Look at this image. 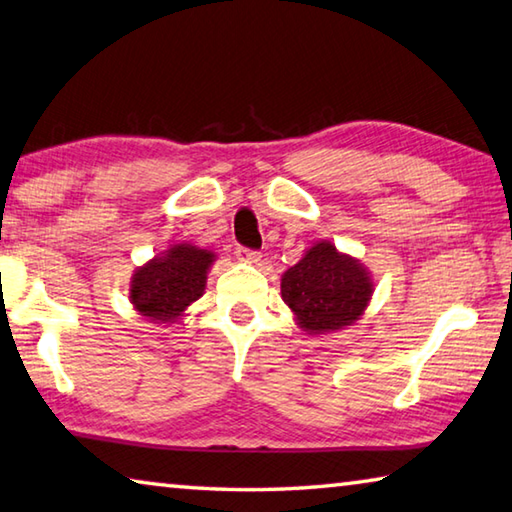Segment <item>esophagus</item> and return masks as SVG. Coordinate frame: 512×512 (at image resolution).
I'll use <instances>...</instances> for the list:
<instances>
[{"mask_svg": "<svg viewBox=\"0 0 512 512\" xmlns=\"http://www.w3.org/2000/svg\"><path fill=\"white\" fill-rule=\"evenodd\" d=\"M237 257L246 264H257L259 259H262V255H259L257 250H248V248H237Z\"/></svg>", "mask_w": 512, "mask_h": 512, "instance_id": "obj_1", "label": "esophagus"}]
</instances>
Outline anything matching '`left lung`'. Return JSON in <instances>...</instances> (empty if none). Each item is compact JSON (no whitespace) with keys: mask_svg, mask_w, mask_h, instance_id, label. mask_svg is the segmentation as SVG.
Returning a JSON list of instances; mask_svg holds the SVG:
<instances>
[{"mask_svg":"<svg viewBox=\"0 0 512 512\" xmlns=\"http://www.w3.org/2000/svg\"><path fill=\"white\" fill-rule=\"evenodd\" d=\"M282 300L304 333L322 336L356 324L374 295V277L360 259L329 239L315 241L282 275Z\"/></svg>","mask_w":512,"mask_h":512,"instance_id":"8db88e82","label":"left lung"}]
</instances>
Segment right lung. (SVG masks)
I'll list each match as a JSON object with an SVG mask.
<instances>
[{
  "label": "right lung",
  "mask_w": 512,
  "mask_h": 512,
  "mask_svg": "<svg viewBox=\"0 0 512 512\" xmlns=\"http://www.w3.org/2000/svg\"><path fill=\"white\" fill-rule=\"evenodd\" d=\"M217 255L190 241L170 244L150 262L138 266L129 282V302L152 324L181 322L206 291L210 266Z\"/></svg>",
  "instance_id": "right-lung-1"
}]
</instances>
